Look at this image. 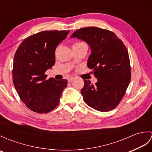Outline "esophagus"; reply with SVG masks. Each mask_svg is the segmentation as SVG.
<instances>
[{"instance_id":"esophagus-1","label":"esophagus","mask_w":152,"mask_h":152,"mask_svg":"<svg viewBox=\"0 0 152 152\" xmlns=\"http://www.w3.org/2000/svg\"><path fill=\"white\" fill-rule=\"evenodd\" d=\"M74 80V77H70L69 78H68V82H72Z\"/></svg>"}]
</instances>
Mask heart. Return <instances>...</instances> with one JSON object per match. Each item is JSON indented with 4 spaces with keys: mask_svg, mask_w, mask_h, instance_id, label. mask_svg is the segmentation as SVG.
I'll use <instances>...</instances> for the list:
<instances>
[{
    "mask_svg": "<svg viewBox=\"0 0 152 152\" xmlns=\"http://www.w3.org/2000/svg\"><path fill=\"white\" fill-rule=\"evenodd\" d=\"M80 43H82V42H78V43H76V44H80Z\"/></svg>",
    "mask_w": 152,
    "mask_h": 152,
    "instance_id": "obj_1",
    "label": "heart"
}]
</instances>
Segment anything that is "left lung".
<instances>
[{
  "label": "left lung",
  "instance_id": "obj_1",
  "mask_svg": "<svg viewBox=\"0 0 152 152\" xmlns=\"http://www.w3.org/2000/svg\"><path fill=\"white\" fill-rule=\"evenodd\" d=\"M70 38L85 41L91 50L87 64L98 81L92 85L83 80L81 94L85 102L100 112L112 110L124 97L131 80L127 48L113 32L95 27L80 28Z\"/></svg>",
  "mask_w": 152,
  "mask_h": 152
}]
</instances>
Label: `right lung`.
Listing matches in <instances>:
<instances>
[{
    "mask_svg": "<svg viewBox=\"0 0 152 152\" xmlns=\"http://www.w3.org/2000/svg\"><path fill=\"white\" fill-rule=\"evenodd\" d=\"M70 31H46L22 42L15 53L13 83L21 101L35 112L48 113L59 104L67 80H46V71L56 62L57 46Z\"/></svg>",
    "mask_w": 152,
    "mask_h": 152,
    "instance_id": "add662e5",
    "label": "right lung"
}]
</instances>
